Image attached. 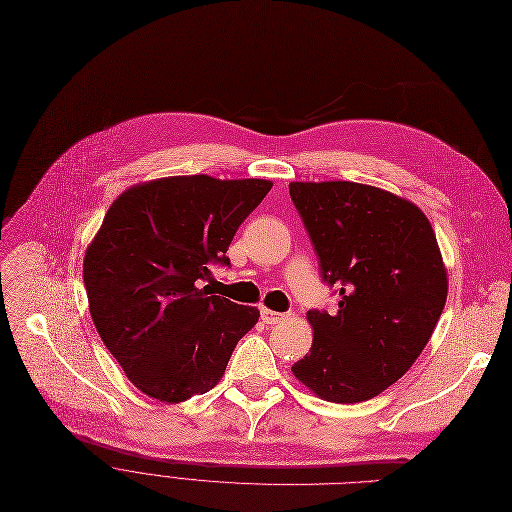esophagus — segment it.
Wrapping results in <instances>:
<instances>
[{
  "label": "esophagus",
  "instance_id": "34e87169",
  "mask_svg": "<svg viewBox=\"0 0 512 512\" xmlns=\"http://www.w3.org/2000/svg\"><path fill=\"white\" fill-rule=\"evenodd\" d=\"M260 319H262L266 325H277L279 321L285 319V314L275 312V310H271V308H262V310H260Z\"/></svg>",
  "mask_w": 512,
  "mask_h": 512
}]
</instances>
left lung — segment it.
I'll return each mask as SVG.
<instances>
[{
	"mask_svg": "<svg viewBox=\"0 0 512 512\" xmlns=\"http://www.w3.org/2000/svg\"><path fill=\"white\" fill-rule=\"evenodd\" d=\"M337 312L308 310L310 352L291 373L314 396L356 404L415 364L440 321L448 271L429 218L392 191L352 181L289 183Z\"/></svg>",
	"mask_w": 512,
	"mask_h": 512,
	"instance_id": "obj_1",
	"label": "left lung"
}]
</instances>
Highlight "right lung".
<instances>
[{"label": "right lung", "instance_id": "1", "mask_svg": "<svg viewBox=\"0 0 512 512\" xmlns=\"http://www.w3.org/2000/svg\"><path fill=\"white\" fill-rule=\"evenodd\" d=\"M266 179L162 177L129 187L87 246L83 279L93 325L145 396L179 404L225 375L258 308L208 296L200 279L262 202Z\"/></svg>", "mask_w": 512, "mask_h": 512}]
</instances>
